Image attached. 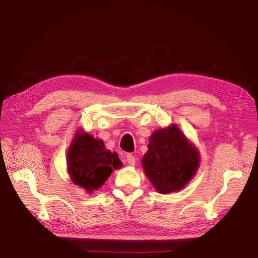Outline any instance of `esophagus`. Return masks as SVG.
<instances>
[{
  "mask_svg": "<svg viewBox=\"0 0 258 258\" xmlns=\"http://www.w3.org/2000/svg\"><path fill=\"white\" fill-rule=\"evenodd\" d=\"M126 162H127L130 165H135V162H136V158H135V156L134 155H132V154H127L126 155Z\"/></svg>",
  "mask_w": 258,
  "mask_h": 258,
  "instance_id": "obj_1",
  "label": "esophagus"
}]
</instances>
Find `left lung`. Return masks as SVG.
<instances>
[{
    "label": "left lung",
    "mask_w": 258,
    "mask_h": 258,
    "mask_svg": "<svg viewBox=\"0 0 258 258\" xmlns=\"http://www.w3.org/2000/svg\"><path fill=\"white\" fill-rule=\"evenodd\" d=\"M145 174L162 194L179 190L194 176L200 153L186 140L177 126L156 131L143 156Z\"/></svg>",
    "instance_id": "obj_1"
}]
</instances>
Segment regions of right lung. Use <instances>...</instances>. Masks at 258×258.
Wrapping results in <instances>:
<instances>
[{"mask_svg":"<svg viewBox=\"0 0 258 258\" xmlns=\"http://www.w3.org/2000/svg\"><path fill=\"white\" fill-rule=\"evenodd\" d=\"M69 173L73 182L91 191L105 183L113 168L122 166L116 153L105 150L101 140L90 134H76L68 153Z\"/></svg>","mask_w":258,"mask_h":258,"instance_id":"right-lung-1","label":"right lung"}]
</instances>
